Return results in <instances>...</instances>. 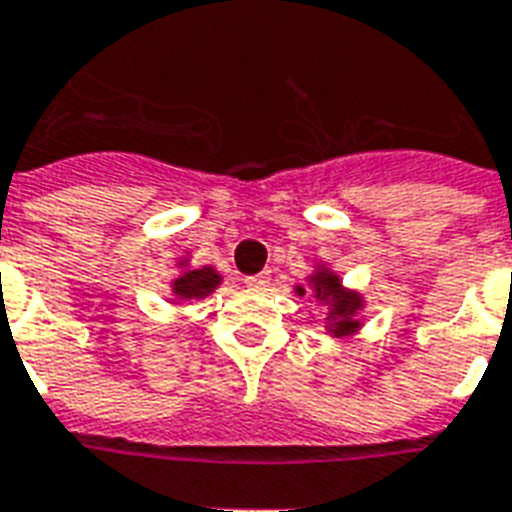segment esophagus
Here are the masks:
<instances>
[{
    "instance_id": "obj_1",
    "label": "esophagus",
    "mask_w": 512,
    "mask_h": 512,
    "mask_svg": "<svg viewBox=\"0 0 512 512\" xmlns=\"http://www.w3.org/2000/svg\"><path fill=\"white\" fill-rule=\"evenodd\" d=\"M245 285H248V288H253V291H264V288L269 285V272H259V275L245 277Z\"/></svg>"
}]
</instances>
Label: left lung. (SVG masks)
I'll list each match as a JSON object with an SVG mask.
<instances>
[{
    "label": "left lung",
    "mask_w": 512,
    "mask_h": 512,
    "mask_svg": "<svg viewBox=\"0 0 512 512\" xmlns=\"http://www.w3.org/2000/svg\"><path fill=\"white\" fill-rule=\"evenodd\" d=\"M312 283V293L318 296L320 301H328L331 304V312H328V318H331V334L334 336H350L355 334L360 328V323L355 320V312L363 307V299H360L355 291H344L342 283H339V277L334 272H328V269H320L318 275L310 277ZM299 296H304V288H296Z\"/></svg>",
    "instance_id": "8db88e82"
}]
</instances>
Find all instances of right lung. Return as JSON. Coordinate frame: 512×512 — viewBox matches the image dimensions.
<instances>
[{
  "mask_svg": "<svg viewBox=\"0 0 512 512\" xmlns=\"http://www.w3.org/2000/svg\"><path fill=\"white\" fill-rule=\"evenodd\" d=\"M221 283V275L213 267H202V269H186L184 275H178L173 280V293L176 299H205L211 296Z\"/></svg>",
  "mask_w": 512,
  "mask_h": 512,
  "instance_id": "add662e5",
  "label": "right lung"
}]
</instances>
